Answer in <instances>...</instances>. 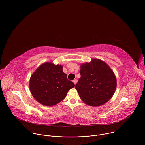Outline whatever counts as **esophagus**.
<instances>
[{"instance_id":"obj_1","label":"esophagus","mask_w":145,"mask_h":145,"mask_svg":"<svg viewBox=\"0 0 145 145\" xmlns=\"http://www.w3.org/2000/svg\"><path fill=\"white\" fill-rule=\"evenodd\" d=\"M73 82H74V84H76V83L77 82V79H74V80H73Z\"/></svg>"}]
</instances>
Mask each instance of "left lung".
<instances>
[{
	"mask_svg": "<svg viewBox=\"0 0 145 145\" xmlns=\"http://www.w3.org/2000/svg\"><path fill=\"white\" fill-rule=\"evenodd\" d=\"M80 78L75 86L81 99L87 105L97 107L105 104L113 96L116 88V78L105 62L93 59L81 65Z\"/></svg>",
	"mask_w": 145,
	"mask_h": 145,
	"instance_id": "obj_1",
	"label": "left lung"
}]
</instances>
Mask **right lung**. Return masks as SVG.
Returning <instances> with one entry per match:
<instances>
[{
  "instance_id": "add662e5",
  "label": "right lung",
  "mask_w": 145,
  "mask_h": 145,
  "mask_svg": "<svg viewBox=\"0 0 145 145\" xmlns=\"http://www.w3.org/2000/svg\"><path fill=\"white\" fill-rule=\"evenodd\" d=\"M33 96L40 104L52 106L63 100L68 92L74 87L63 71V66L51 63L40 65L30 79Z\"/></svg>"
}]
</instances>
